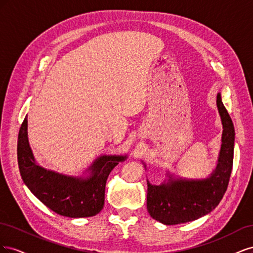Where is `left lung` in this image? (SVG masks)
Listing matches in <instances>:
<instances>
[{
	"mask_svg": "<svg viewBox=\"0 0 253 253\" xmlns=\"http://www.w3.org/2000/svg\"><path fill=\"white\" fill-rule=\"evenodd\" d=\"M223 122V139L216 170L205 180H172L162 186L148 182L147 208L150 215L165 225H177L200 218L219 204L228 188L233 165L234 126L217 95Z\"/></svg>",
	"mask_w": 253,
	"mask_h": 253,
	"instance_id": "obj_1",
	"label": "left lung"
}]
</instances>
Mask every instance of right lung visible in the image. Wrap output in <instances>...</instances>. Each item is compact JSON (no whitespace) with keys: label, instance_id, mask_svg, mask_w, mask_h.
Instances as JSON below:
<instances>
[{"label":"right lung","instance_id":"add662e5","mask_svg":"<svg viewBox=\"0 0 253 253\" xmlns=\"http://www.w3.org/2000/svg\"><path fill=\"white\" fill-rule=\"evenodd\" d=\"M18 164L23 181L39 200L57 214L67 217H88L100 212L104 205L105 183L111 171L126 156H102L90 167L88 178H74L39 167L27 138V118L18 137Z\"/></svg>","mask_w":253,"mask_h":253}]
</instances>
